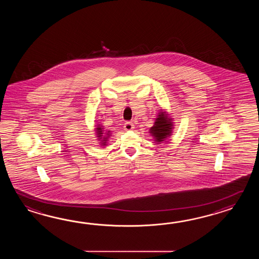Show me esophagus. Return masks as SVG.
<instances>
[{
  "mask_svg": "<svg viewBox=\"0 0 259 259\" xmlns=\"http://www.w3.org/2000/svg\"><path fill=\"white\" fill-rule=\"evenodd\" d=\"M133 128H134V125H133L132 122H126L124 124V130L125 131H132Z\"/></svg>",
  "mask_w": 259,
  "mask_h": 259,
  "instance_id": "obj_1",
  "label": "esophagus"
}]
</instances>
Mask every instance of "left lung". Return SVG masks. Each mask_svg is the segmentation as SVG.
<instances>
[{
	"mask_svg": "<svg viewBox=\"0 0 259 259\" xmlns=\"http://www.w3.org/2000/svg\"><path fill=\"white\" fill-rule=\"evenodd\" d=\"M158 117L154 122V127H151V133L154 135L156 142H163L165 138L170 135L171 128H172V122L167 118L164 112H161Z\"/></svg>",
	"mask_w": 259,
	"mask_h": 259,
	"instance_id": "8db88e82",
	"label": "left lung"
}]
</instances>
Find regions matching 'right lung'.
I'll return each mask as SVG.
<instances>
[{
	"instance_id": "1",
	"label": "right lung",
	"mask_w": 259,
	"mask_h": 259,
	"mask_svg": "<svg viewBox=\"0 0 259 259\" xmlns=\"http://www.w3.org/2000/svg\"><path fill=\"white\" fill-rule=\"evenodd\" d=\"M97 128V135H98V137L101 138L102 139V142H105V143H103V144H105V142L107 141V138L109 137V132H105V131L102 128V127H96ZM107 135L108 136L106 137V135Z\"/></svg>"
}]
</instances>
